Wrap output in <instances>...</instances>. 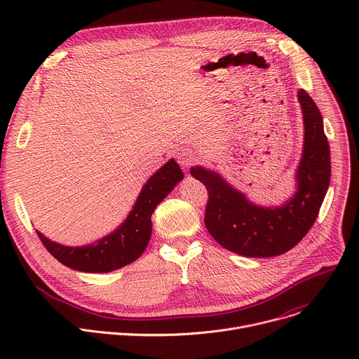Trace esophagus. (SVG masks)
Returning a JSON list of instances; mask_svg holds the SVG:
<instances>
[{
    "label": "esophagus",
    "mask_w": 359,
    "mask_h": 359,
    "mask_svg": "<svg viewBox=\"0 0 359 359\" xmlns=\"http://www.w3.org/2000/svg\"><path fill=\"white\" fill-rule=\"evenodd\" d=\"M176 158H177V162H179V165L183 168V169H189L193 163H194V153H193V150L191 149H189V147H183V149H180L179 151H177V155H176Z\"/></svg>",
    "instance_id": "obj_1"
}]
</instances>
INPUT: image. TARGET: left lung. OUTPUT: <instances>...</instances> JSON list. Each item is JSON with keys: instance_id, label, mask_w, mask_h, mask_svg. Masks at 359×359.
Here are the masks:
<instances>
[{"instance_id": "left-lung-1", "label": "left lung", "mask_w": 359, "mask_h": 359, "mask_svg": "<svg viewBox=\"0 0 359 359\" xmlns=\"http://www.w3.org/2000/svg\"><path fill=\"white\" fill-rule=\"evenodd\" d=\"M297 96L304 146L295 172V193L281 206H259L217 172L201 166L190 169L209 191L204 216L209 233L220 245L245 257H274L297 245L313 227L330 186V144L321 112L304 89Z\"/></svg>"}]
</instances>
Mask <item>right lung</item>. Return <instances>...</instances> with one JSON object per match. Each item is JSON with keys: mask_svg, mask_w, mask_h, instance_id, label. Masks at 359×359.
<instances>
[{"mask_svg": "<svg viewBox=\"0 0 359 359\" xmlns=\"http://www.w3.org/2000/svg\"><path fill=\"white\" fill-rule=\"evenodd\" d=\"M183 179L175 159L165 163L142 187L125 222L111 234L81 247L50 241L36 230L45 248L64 266L83 273H109L137 260L151 234V215L158 204Z\"/></svg>", "mask_w": 359, "mask_h": 359, "instance_id": "right-lung-1", "label": "right lung"}]
</instances>
